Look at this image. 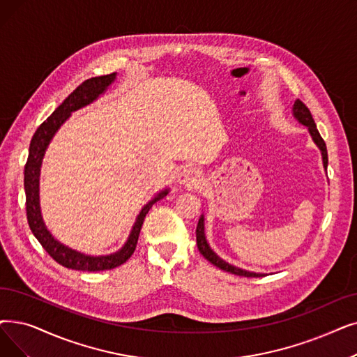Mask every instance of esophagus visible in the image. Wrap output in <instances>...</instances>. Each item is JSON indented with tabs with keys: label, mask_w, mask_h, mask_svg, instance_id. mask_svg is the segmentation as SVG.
Listing matches in <instances>:
<instances>
[{
	"label": "esophagus",
	"mask_w": 357,
	"mask_h": 357,
	"mask_svg": "<svg viewBox=\"0 0 357 357\" xmlns=\"http://www.w3.org/2000/svg\"><path fill=\"white\" fill-rule=\"evenodd\" d=\"M199 181H201V174L195 167H185L179 174V182L185 183L187 187H197Z\"/></svg>",
	"instance_id": "1"
}]
</instances>
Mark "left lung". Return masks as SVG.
I'll return each instance as SVG.
<instances>
[{
  "instance_id": "left-lung-1",
  "label": "left lung",
  "mask_w": 357,
  "mask_h": 357,
  "mask_svg": "<svg viewBox=\"0 0 357 357\" xmlns=\"http://www.w3.org/2000/svg\"><path fill=\"white\" fill-rule=\"evenodd\" d=\"M293 115L294 118H296L301 123H303V126H306L309 128V132H311L314 142L317 143V146L319 147L321 153H322V160H324V167L327 169V165H328V153H327V146H325V142L324 138L321 137L319 131L317 130V126H315V121L312 118V114L311 111L307 109V106L296 99V102H294L293 105ZM197 246H198V251L203 254V257L206 259H208L213 266L219 267L220 270H225L227 273H231L235 275H241V277H262L264 274H258V273H250V271H245V270H241L238 267H234L227 264L226 261H223L222 258L217 257L211 248L208 246L207 241H206V236H204V217L201 215L199 220H198V225H197Z\"/></svg>"
}]
</instances>
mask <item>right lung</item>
<instances>
[{"label": "right lung", "mask_w": 357, "mask_h": 357, "mask_svg": "<svg viewBox=\"0 0 357 357\" xmlns=\"http://www.w3.org/2000/svg\"><path fill=\"white\" fill-rule=\"evenodd\" d=\"M115 80V73L91 77V79L84 80L79 87L73 90L71 95L61 103L51 116L46 118L36 132L32 137L29 147V156L27 162L24 165V191H26V214H27V223L32 234L36 236L39 243L42 245L43 250L48 252L59 266L71 270L79 271H105L112 270L119 266H122L135 251V246L138 242V236H140V230L144 222V217L151 208V206L163 198L167 194V190L162 191L156 198L151 199L147 206L138 214L137 222L131 230V235L123 245L121 251L105 255V257H89L84 254H80L77 251L70 250V248L64 246L63 243L56 242L52 235L45 227L40 208H39V170L43 153L48 147L51 138L56 132V130L63 126V122L70 116L71 112L80 109V107L89 105L90 102L95 100L99 95L106 90Z\"/></svg>", "instance_id": "1"}]
</instances>
